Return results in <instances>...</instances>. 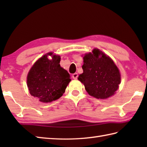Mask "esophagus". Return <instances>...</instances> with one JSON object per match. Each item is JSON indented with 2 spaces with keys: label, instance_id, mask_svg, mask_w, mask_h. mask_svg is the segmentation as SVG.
Returning <instances> with one entry per match:
<instances>
[{
  "label": "esophagus",
  "instance_id": "esophagus-1",
  "mask_svg": "<svg viewBox=\"0 0 147 147\" xmlns=\"http://www.w3.org/2000/svg\"><path fill=\"white\" fill-rule=\"evenodd\" d=\"M72 77H73V78L76 80L78 78V73H74L73 74V75H72Z\"/></svg>",
  "mask_w": 147,
  "mask_h": 147
}]
</instances>
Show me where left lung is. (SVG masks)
<instances>
[{
    "label": "left lung",
    "mask_w": 147,
    "mask_h": 147,
    "mask_svg": "<svg viewBox=\"0 0 147 147\" xmlns=\"http://www.w3.org/2000/svg\"><path fill=\"white\" fill-rule=\"evenodd\" d=\"M82 69L78 80L84 84L90 95L105 99L113 95L121 83V75L113 61L98 49L83 57Z\"/></svg>",
    "instance_id": "8db88e82"
}]
</instances>
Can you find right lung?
<instances>
[{"label":"right lung","mask_w":147,"mask_h":147,"mask_svg":"<svg viewBox=\"0 0 147 147\" xmlns=\"http://www.w3.org/2000/svg\"><path fill=\"white\" fill-rule=\"evenodd\" d=\"M52 52L43 55L31 68L27 76L30 94L42 102H51L63 95L70 82V74L61 67V57ZM52 56L49 60L47 55Z\"/></svg>","instance_id":"1"}]
</instances>
